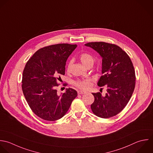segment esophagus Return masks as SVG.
I'll return each mask as SVG.
<instances>
[{
    "label": "esophagus",
    "mask_w": 153,
    "mask_h": 153,
    "mask_svg": "<svg viewBox=\"0 0 153 153\" xmlns=\"http://www.w3.org/2000/svg\"><path fill=\"white\" fill-rule=\"evenodd\" d=\"M77 94H78L79 95H82V94H86V92H84V91H79L77 92Z\"/></svg>",
    "instance_id": "esophagus-1"
}]
</instances>
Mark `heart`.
Masks as SVG:
<instances>
[{"label":"heart","mask_w":153,"mask_h":153,"mask_svg":"<svg viewBox=\"0 0 153 153\" xmlns=\"http://www.w3.org/2000/svg\"><path fill=\"white\" fill-rule=\"evenodd\" d=\"M80 59L81 62L86 67H88L90 65H92L94 61V56L88 52H83L80 55ZM73 64V60L69 61L67 66V71L69 72L71 69V65ZM74 85L80 89L82 90H88L91 88L92 86L91 80L90 79H81L75 81L74 82Z\"/></svg>","instance_id":"1"}]
</instances>
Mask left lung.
<instances>
[{
	"label": "left lung",
	"instance_id": "8db88e82",
	"mask_svg": "<svg viewBox=\"0 0 153 153\" xmlns=\"http://www.w3.org/2000/svg\"><path fill=\"white\" fill-rule=\"evenodd\" d=\"M86 46L95 50L102 57V73L98 86L105 85L107 92L92 93L95 101L91 107L98 117H113L126 107L135 86V72L129 55L119 46L104 42H89Z\"/></svg>",
	"mask_w": 153,
	"mask_h": 153
}]
</instances>
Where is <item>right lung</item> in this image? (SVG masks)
Returning a JSON list of instances; mask_svg holds the SVG:
<instances>
[{
    "mask_svg": "<svg viewBox=\"0 0 153 153\" xmlns=\"http://www.w3.org/2000/svg\"><path fill=\"white\" fill-rule=\"evenodd\" d=\"M77 45L59 43L43 47L27 62L23 70L22 89L33 112L47 121L62 117L68 110L77 92L67 88L57 95L60 75L65 74L66 61Z\"/></svg>",
    "mask_w": 153,
    "mask_h": 153,
    "instance_id": "obj_1",
    "label": "right lung"
}]
</instances>
